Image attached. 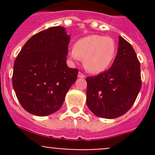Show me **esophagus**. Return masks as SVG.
<instances>
[{
  "label": "esophagus",
  "instance_id": "obj_1",
  "mask_svg": "<svg viewBox=\"0 0 155 155\" xmlns=\"http://www.w3.org/2000/svg\"><path fill=\"white\" fill-rule=\"evenodd\" d=\"M78 77H79V78H85V76L83 74V73H82V72H79V73H78Z\"/></svg>",
  "mask_w": 155,
  "mask_h": 155
}]
</instances>
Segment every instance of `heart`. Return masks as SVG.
Masks as SVG:
<instances>
[{"label": "heart", "instance_id": "1", "mask_svg": "<svg viewBox=\"0 0 155 155\" xmlns=\"http://www.w3.org/2000/svg\"><path fill=\"white\" fill-rule=\"evenodd\" d=\"M116 54V44L112 37L89 35L76 42L70 55L74 60L82 59L87 72L102 73L109 68Z\"/></svg>", "mask_w": 155, "mask_h": 155}]
</instances>
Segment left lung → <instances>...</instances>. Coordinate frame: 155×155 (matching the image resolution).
Masks as SVG:
<instances>
[{"label": "left lung", "instance_id": "left-lung-1", "mask_svg": "<svg viewBox=\"0 0 155 155\" xmlns=\"http://www.w3.org/2000/svg\"><path fill=\"white\" fill-rule=\"evenodd\" d=\"M87 82V107L95 115L115 118L135 102L142 85L140 63L134 48L119 36L118 53L112 67Z\"/></svg>", "mask_w": 155, "mask_h": 155}]
</instances>
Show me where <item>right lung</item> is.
<instances>
[{
	"mask_svg": "<svg viewBox=\"0 0 155 155\" xmlns=\"http://www.w3.org/2000/svg\"><path fill=\"white\" fill-rule=\"evenodd\" d=\"M70 40L64 28L51 27L34 34L18 53L12 86L27 112L46 116L61 107L79 72L67 65Z\"/></svg>",
	"mask_w": 155,
	"mask_h": 155,
	"instance_id": "1",
	"label": "right lung"
}]
</instances>
